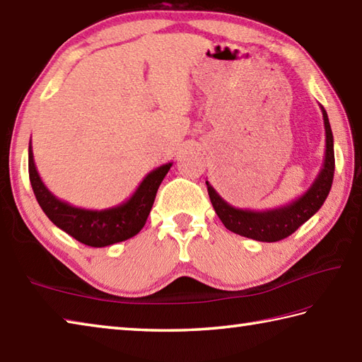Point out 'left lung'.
Here are the masks:
<instances>
[{"mask_svg": "<svg viewBox=\"0 0 362 362\" xmlns=\"http://www.w3.org/2000/svg\"><path fill=\"white\" fill-rule=\"evenodd\" d=\"M322 115L325 122V134H327V148H325V160L320 173L315 177L313 185L308 188L306 193L290 204L282 205L272 210H243L226 202L216 189L207 183V191L210 196L211 205L216 215L221 219L226 229H229L238 235L257 240V242H279L300 228L301 224L314 216L323 205L325 199L329 194L332 185V177H334V139L329 125V119L323 106Z\"/></svg>", "mask_w": 362, "mask_h": 362, "instance_id": "left-lung-1", "label": "left lung"}]
</instances>
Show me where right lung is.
Segmentation results:
<instances>
[{
	"mask_svg": "<svg viewBox=\"0 0 362 362\" xmlns=\"http://www.w3.org/2000/svg\"><path fill=\"white\" fill-rule=\"evenodd\" d=\"M173 163H166L148 173L136 191L125 202L103 210H88L61 201L42 182L34 163L33 147H28V171L30 182L40 209L49 221L69 233L78 242L94 247L125 242L144 228L147 216L157 196L160 183Z\"/></svg>",
	"mask_w": 362,
	"mask_h": 362,
	"instance_id": "obj_1",
	"label": "right lung"
}]
</instances>
